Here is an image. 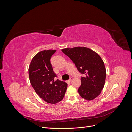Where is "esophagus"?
Masks as SVG:
<instances>
[{"instance_id": "esophagus-1", "label": "esophagus", "mask_w": 132, "mask_h": 132, "mask_svg": "<svg viewBox=\"0 0 132 132\" xmlns=\"http://www.w3.org/2000/svg\"><path fill=\"white\" fill-rule=\"evenodd\" d=\"M72 80V77H70V79H69L68 81H69V82H70V81H71Z\"/></svg>"}]
</instances>
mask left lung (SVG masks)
I'll return each mask as SVG.
<instances>
[{"mask_svg": "<svg viewBox=\"0 0 132 132\" xmlns=\"http://www.w3.org/2000/svg\"><path fill=\"white\" fill-rule=\"evenodd\" d=\"M62 51L72 60L78 70L85 75L81 77V85L78 88L80 96L88 101L98 97L106 78V69L99 54L80 46L64 48Z\"/></svg>", "mask_w": 132, "mask_h": 132, "instance_id": "obj_1", "label": "left lung"}]
</instances>
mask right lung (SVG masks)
Returning <instances> with one entry per match:
<instances>
[{"label":"right lung","instance_id":"add662e5","mask_svg":"<svg viewBox=\"0 0 132 132\" xmlns=\"http://www.w3.org/2000/svg\"><path fill=\"white\" fill-rule=\"evenodd\" d=\"M55 50H44L37 53L33 57L29 67L31 84L38 96L45 102L56 104L64 98L67 84L57 79L50 63Z\"/></svg>","mask_w":132,"mask_h":132}]
</instances>
